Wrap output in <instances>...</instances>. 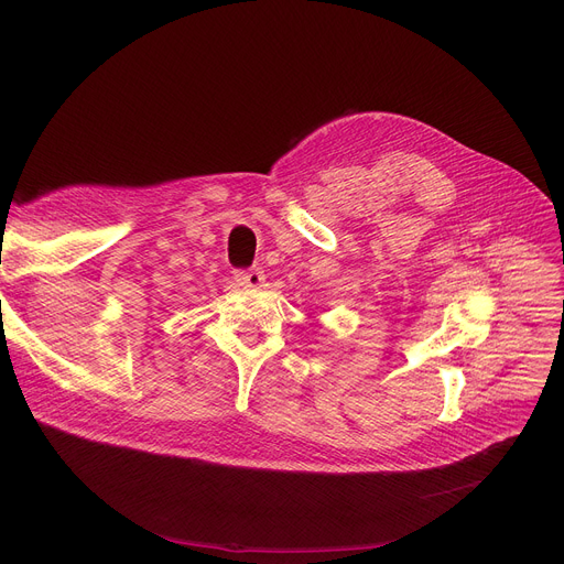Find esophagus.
<instances>
[{"label":"esophagus","mask_w":564,"mask_h":564,"mask_svg":"<svg viewBox=\"0 0 564 564\" xmlns=\"http://www.w3.org/2000/svg\"><path fill=\"white\" fill-rule=\"evenodd\" d=\"M236 281L240 283V285H246V288H261L263 285V281H265V274H263V270L261 268H250V270H236Z\"/></svg>","instance_id":"esophagus-1"}]
</instances>
